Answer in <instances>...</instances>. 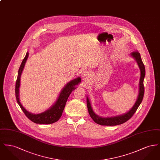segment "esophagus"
<instances>
[{"label":"esophagus","mask_w":160,"mask_h":160,"mask_svg":"<svg viewBox=\"0 0 160 160\" xmlns=\"http://www.w3.org/2000/svg\"><path fill=\"white\" fill-rule=\"evenodd\" d=\"M90 72L89 71H84L83 74H82V77L84 79H88L89 78V77L90 76Z\"/></svg>","instance_id":"obj_1"}]
</instances>
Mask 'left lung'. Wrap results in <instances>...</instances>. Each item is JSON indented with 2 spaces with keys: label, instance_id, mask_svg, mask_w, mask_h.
Wrapping results in <instances>:
<instances>
[{
  "label": "left lung",
  "instance_id": "obj_1",
  "mask_svg": "<svg viewBox=\"0 0 160 160\" xmlns=\"http://www.w3.org/2000/svg\"><path fill=\"white\" fill-rule=\"evenodd\" d=\"M130 56H131L132 58H134L137 62L138 66L140 70V81H139V90H138V95L137 97V100L134 104V106L132 107V108L129 110L128 112L124 114L117 115L112 117H101L98 115L96 114L92 107L91 103L90 102V100L89 98L87 97L86 98V102H87V106L89 113L90 114V116L92 119L94 121V122L101 125H107V126H114L121 125L123 123L127 121H128L129 119L132 116V115L134 114V113L136 112L138 107L141 104L143 96H144V85H143V81L145 76V67L142 60L141 59L140 54L137 51L133 52L130 54Z\"/></svg>",
  "mask_w": 160,
  "mask_h": 160
}]
</instances>
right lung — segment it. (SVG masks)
<instances>
[{"mask_svg":"<svg viewBox=\"0 0 160 160\" xmlns=\"http://www.w3.org/2000/svg\"><path fill=\"white\" fill-rule=\"evenodd\" d=\"M29 56V53L27 52L25 58H24L22 64L18 69V76L16 81L15 84V97L17 101L18 105L23 110L24 113L29 119L31 121L35 123L39 124H51L54 122H57L61 117L64 108L65 106L67 101L69 95L71 93L75 90L77 88V85L81 83L82 79L80 77H77L68 83L65 84V86L62 89L61 93L58 98L56 102L53 104V106L50 107L48 110L45 112L38 113V114H33L31 112H28L26 108L23 106L22 103L20 102V98H19V89L20 86V78L22 73L23 72V69L25 66V63L27 61V59Z\"/></svg>","mask_w":160,"mask_h":160,"instance_id":"obj_1","label":"right lung"}]
</instances>
